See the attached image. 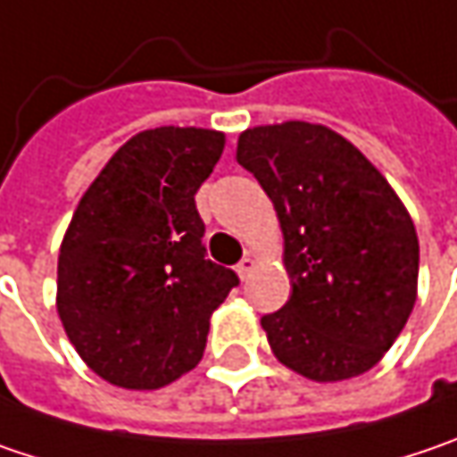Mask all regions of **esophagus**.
Here are the masks:
<instances>
[{"label":"esophagus","mask_w":457,"mask_h":457,"mask_svg":"<svg viewBox=\"0 0 457 457\" xmlns=\"http://www.w3.org/2000/svg\"><path fill=\"white\" fill-rule=\"evenodd\" d=\"M253 266H255L253 258H251V255H245V258H243V261H240V263L235 266V271H237V277H240V279L245 282V279L251 277V271H253Z\"/></svg>","instance_id":"1"}]
</instances>
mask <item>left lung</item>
Returning a JSON list of instances; mask_svg holds the SVG:
<instances>
[{
    "instance_id": "left-lung-1",
    "label": "left lung",
    "mask_w": 457,
    "mask_h": 457,
    "mask_svg": "<svg viewBox=\"0 0 457 457\" xmlns=\"http://www.w3.org/2000/svg\"><path fill=\"white\" fill-rule=\"evenodd\" d=\"M237 162L274 202L292 282L261 318L271 352L318 383L362 375L416 303L419 240L406 206L352 142L320 123L255 126Z\"/></svg>"
}]
</instances>
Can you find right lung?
Segmentation results:
<instances>
[{
    "instance_id": "right-lung-1",
    "label": "right lung",
    "mask_w": 457,
    "mask_h": 457,
    "mask_svg": "<svg viewBox=\"0 0 457 457\" xmlns=\"http://www.w3.org/2000/svg\"><path fill=\"white\" fill-rule=\"evenodd\" d=\"M225 149L212 129L131 137L85 191L59 253L56 308L103 380L154 390L194 370L240 279L206 258L196 191Z\"/></svg>"
}]
</instances>
